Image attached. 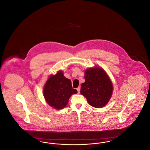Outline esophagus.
<instances>
[{
  "label": "esophagus",
  "mask_w": 150,
  "mask_h": 150,
  "mask_svg": "<svg viewBox=\"0 0 150 150\" xmlns=\"http://www.w3.org/2000/svg\"><path fill=\"white\" fill-rule=\"evenodd\" d=\"M77 91H78V93H80V87H78L77 89Z\"/></svg>",
  "instance_id": "1"
}]
</instances>
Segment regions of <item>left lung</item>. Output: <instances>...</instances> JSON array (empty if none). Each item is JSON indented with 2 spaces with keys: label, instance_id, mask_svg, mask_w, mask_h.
<instances>
[{
  "label": "left lung",
  "instance_id": "8db88e82",
  "mask_svg": "<svg viewBox=\"0 0 150 150\" xmlns=\"http://www.w3.org/2000/svg\"><path fill=\"white\" fill-rule=\"evenodd\" d=\"M84 78L85 82L81 84L80 93L92 106H105L110 99L113 90L106 72L100 68L89 69L85 72Z\"/></svg>",
  "mask_w": 150,
  "mask_h": 150
}]
</instances>
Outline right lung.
Instances as JSON below:
<instances>
[{
    "mask_svg": "<svg viewBox=\"0 0 150 150\" xmlns=\"http://www.w3.org/2000/svg\"><path fill=\"white\" fill-rule=\"evenodd\" d=\"M44 96L50 106L56 109H62L68 103L72 94L77 91L72 87L71 81L65 78L62 71L51 75L44 88Z\"/></svg>",
    "mask_w": 150,
    "mask_h": 150,
    "instance_id": "add662e5",
    "label": "right lung"
}]
</instances>
